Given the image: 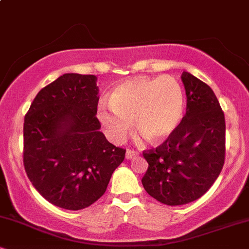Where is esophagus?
<instances>
[{
	"label": "esophagus",
	"instance_id": "34e87169",
	"mask_svg": "<svg viewBox=\"0 0 249 249\" xmlns=\"http://www.w3.org/2000/svg\"><path fill=\"white\" fill-rule=\"evenodd\" d=\"M139 153L136 152V151H132V150H127L126 153H125V157H126V159H133L134 157H138Z\"/></svg>",
	"mask_w": 249,
	"mask_h": 249
}]
</instances>
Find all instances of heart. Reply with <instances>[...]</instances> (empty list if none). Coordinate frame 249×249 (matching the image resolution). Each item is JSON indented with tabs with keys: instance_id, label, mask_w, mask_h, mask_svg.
<instances>
[{
	"instance_id": "b5f03b06",
	"label": "heart",
	"mask_w": 249,
	"mask_h": 249,
	"mask_svg": "<svg viewBox=\"0 0 249 249\" xmlns=\"http://www.w3.org/2000/svg\"><path fill=\"white\" fill-rule=\"evenodd\" d=\"M185 108L184 91L176 78L139 77L113 89L110 103L99 104L98 119L115 142L124 141L133 119L139 132L151 142H160L178 128Z\"/></svg>"
}]
</instances>
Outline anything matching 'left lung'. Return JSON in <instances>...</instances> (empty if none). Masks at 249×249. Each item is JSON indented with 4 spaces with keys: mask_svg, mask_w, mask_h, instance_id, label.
I'll use <instances>...</instances> for the list:
<instances>
[{
    "mask_svg": "<svg viewBox=\"0 0 249 249\" xmlns=\"http://www.w3.org/2000/svg\"><path fill=\"white\" fill-rule=\"evenodd\" d=\"M186 115L156 150L144 152L148 168L142 182L161 204L179 206L210 190L225 161V116L206 83L184 71Z\"/></svg>",
    "mask_w": 249,
    "mask_h": 249,
    "instance_id": "left-lung-1",
    "label": "left lung"
}]
</instances>
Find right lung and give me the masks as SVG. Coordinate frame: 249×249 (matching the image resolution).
Wrapping results in <instances>:
<instances>
[{"label":"right lung","mask_w":249,"mask_h":249,"mask_svg":"<svg viewBox=\"0 0 249 249\" xmlns=\"http://www.w3.org/2000/svg\"><path fill=\"white\" fill-rule=\"evenodd\" d=\"M96 82L93 75L64 73L37 93L24 117L28 178L43 198L64 210L97 201L125 158L124 148L99 131Z\"/></svg>","instance_id":"1"}]
</instances>
